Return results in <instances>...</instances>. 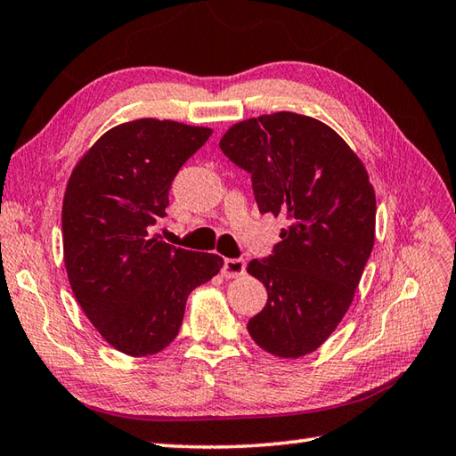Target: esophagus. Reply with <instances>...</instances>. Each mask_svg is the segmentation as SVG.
I'll return each mask as SVG.
<instances>
[{"label": "esophagus", "mask_w": 456, "mask_h": 456, "mask_svg": "<svg viewBox=\"0 0 456 456\" xmlns=\"http://www.w3.org/2000/svg\"><path fill=\"white\" fill-rule=\"evenodd\" d=\"M245 260L240 258H225V263H223V268H221V274L225 278H239L245 274Z\"/></svg>", "instance_id": "obj_1"}]
</instances>
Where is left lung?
I'll return each mask as SVG.
<instances>
[{
	"label": "left lung",
	"instance_id": "8db88e82",
	"mask_svg": "<svg viewBox=\"0 0 456 456\" xmlns=\"http://www.w3.org/2000/svg\"><path fill=\"white\" fill-rule=\"evenodd\" d=\"M219 147L250 174L258 211L288 223L273 255L247 266L268 292L248 335L274 356L314 353L341 323L374 247L364 164L329 125L292 111L235 123Z\"/></svg>",
	"mask_w": 456,
	"mask_h": 456
}]
</instances>
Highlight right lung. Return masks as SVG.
<instances>
[{"instance_id": "add662e5", "label": "right lung", "mask_w": 456, "mask_h": 456, "mask_svg": "<svg viewBox=\"0 0 456 456\" xmlns=\"http://www.w3.org/2000/svg\"><path fill=\"white\" fill-rule=\"evenodd\" d=\"M213 131L137 119L94 142L68 180L62 203L64 265L86 317L118 351L151 356L176 338L193 288L223 258L151 235L167 216L172 180Z\"/></svg>"}]
</instances>
